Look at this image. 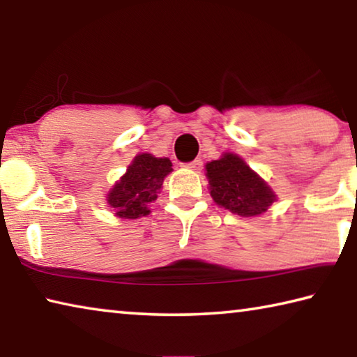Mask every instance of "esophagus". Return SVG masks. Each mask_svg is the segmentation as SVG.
I'll return each instance as SVG.
<instances>
[{
  "label": "esophagus",
  "mask_w": 357,
  "mask_h": 357,
  "mask_svg": "<svg viewBox=\"0 0 357 357\" xmlns=\"http://www.w3.org/2000/svg\"><path fill=\"white\" fill-rule=\"evenodd\" d=\"M202 165H203L202 159H195L193 162H190V164H185L184 167L185 168H190V170H193V172H200L202 170Z\"/></svg>",
  "instance_id": "obj_1"
}]
</instances>
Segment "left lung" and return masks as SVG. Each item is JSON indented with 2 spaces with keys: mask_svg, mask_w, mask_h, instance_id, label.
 Here are the masks:
<instances>
[{
  "mask_svg": "<svg viewBox=\"0 0 357 357\" xmlns=\"http://www.w3.org/2000/svg\"><path fill=\"white\" fill-rule=\"evenodd\" d=\"M204 168L214 203L241 217L261 215L277 200L271 185L238 154H222Z\"/></svg>",
  "mask_w": 357,
  "mask_h": 357,
  "instance_id": "8db88e82",
  "label": "left lung"
}]
</instances>
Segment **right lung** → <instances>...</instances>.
<instances>
[{"instance_id": "right-lung-1", "label": "right lung", "mask_w": 357, "mask_h": 357, "mask_svg": "<svg viewBox=\"0 0 357 357\" xmlns=\"http://www.w3.org/2000/svg\"><path fill=\"white\" fill-rule=\"evenodd\" d=\"M173 172L168 157L142 153L134 157L128 170L108 190L105 200L119 219H140L151 213L167 174Z\"/></svg>"}]
</instances>
